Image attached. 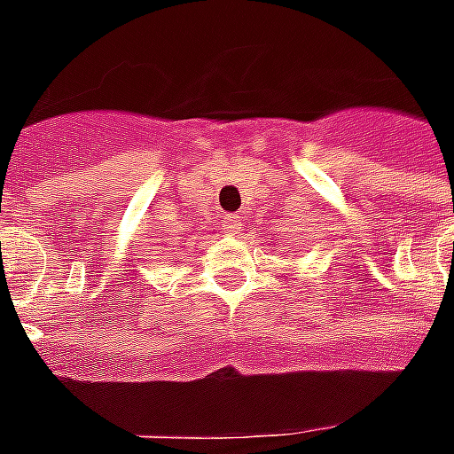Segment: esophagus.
I'll use <instances>...</instances> for the list:
<instances>
[{
  "instance_id": "34e87169",
  "label": "esophagus",
  "mask_w": 454,
  "mask_h": 454,
  "mask_svg": "<svg viewBox=\"0 0 454 454\" xmlns=\"http://www.w3.org/2000/svg\"><path fill=\"white\" fill-rule=\"evenodd\" d=\"M240 216H236V214H231V216H226V221H223V231H226L228 236H236L238 231H240Z\"/></svg>"
}]
</instances>
